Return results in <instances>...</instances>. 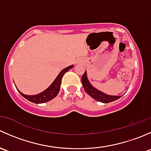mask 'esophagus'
<instances>
[{"instance_id":"esophagus-1","label":"esophagus","mask_w":151,"mask_h":151,"mask_svg":"<svg viewBox=\"0 0 151 151\" xmlns=\"http://www.w3.org/2000/svg\"><path fill=\"white\" fill-rule=\"evenodd\" d=\"M79 63V61H77V63Z\"/></svg>"}]
</instances>
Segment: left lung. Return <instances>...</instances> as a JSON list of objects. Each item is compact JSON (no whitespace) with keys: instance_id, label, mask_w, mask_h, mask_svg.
Segmentation results:
<instances>
[{"instance_id":"8db88e82","label":"left lung","mask_w":151,"mask_h":151,"mask_svg":"<svg viewBox=\"0 0 151 151\" xmlns=\"http://www.w3.org/2000/svg\"><path fill=\"white\" fill-rule=\"evenodd\" d=\"M82 84L83 85L85 92L91 96L92 98L96 99V101H100L102 103H109L112 101H115L121 98L120 96H110L96 89L88 81V79L87 77V72L85 71L83 75L82 76Z\"/></svg>"}]
</instances>
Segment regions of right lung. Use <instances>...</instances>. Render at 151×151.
Wrapping results in <instances>:
<instances>
[{
    "label": "right lung",
    "mask_w": 151,
    "mask_h": 151,
    "mask_svg": "<svg viewBox=\"0 0 151 151\" xmlns=\"http://www.w3.org/2000/svg\"><path fill=\"white\" fill-rule=\"evenodd\" d=\"M74 66L71 65L68 67H66L64 69L62 70L59 74L58 75V77H56L55 80H54L51 85L48 88H47L45 91H44L43 92L40 93L39 94H36V95H33V96H28V95H25L22 93H21L19 90L17 89V91H19V93L25 99H26L28 101H31V102L35 103V104H42V103L47 102V101H50L52 99H54L55 97H56V96L58 95V93H59L60 88V83H61L62 77L64 75V74L69 69L72 68Z\"/></svg>",
    "instance_id": "right-lung-1"
}]
</instances>
